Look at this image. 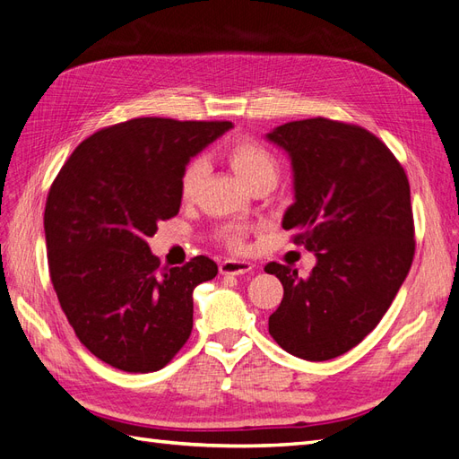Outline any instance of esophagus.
<instances>
[{"mask_svg": "<svg viewBox=\"0 0 459 459\" xmlns=\"http://www.w3.org/2000/svg\"><path fill=\"white\" fill-rule=\"evenodd\" d=\"M253 270L251 262L245 260H233V258H226L220 262V273L221 275H243L247 272Z\"/></svg>", "mask_w": 459, "mask_h": 459, "instance_id": "1", "label": "esophagus"}]
</instances>
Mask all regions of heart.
<instances>
[{
	"mask_svg": "<svg viewBox=\"0 0 459 459\" xmlns=\"http://www.w3.org/2000/svg\"><path fill=\"white\" fill-rule=\"evenodd\" d=\"M224 155L231 164V169L239 174V178L248 187L260 182H275L277 176H280V164H277L273 152L266 145L251 140V137H239V140L228 143ZM204 176V159L193 157L184 164L178 179V191L182 201L189 203L197 197ZM245 238L247 230L238 224H230L218 230V239L230 247L231 251H241V248H245Z\"/></svg>",
	"mask_w": 459,
	"mask_h": 459,
	"instance_id": "1",
	"label": "heart"
}]
</instances>
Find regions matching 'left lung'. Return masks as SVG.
<instances>
[{
    "label": "left lung",
    "mask_w": 459,
    "mask_h": 459,
    "mask_svg": "<svg viewBox=\"0 0 459 459\" xmlns=\"http://www.w3.org/2000/svg\"><path fill=\"white\" fill-rule=\"evenodd\" d=\"M295 172V204L283 228L316 253L312 273L268 262L283 285L270 316L273 341L310 362L349 352L381 322L415 253L410 182L377 135L324 117L277 126Z\"/></svg>",
    "instance_id": "left-lung-1"
}]
</instances>
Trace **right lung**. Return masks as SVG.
<instances>
[{
	"label": "right lung",
	"mask_w": 459,
	"mask_h": 459,
	"mask_svg": "<svg viewBox=\"0 0 459 459\" xmlns=\"http://www.w3.org/2000/svg\"><path fill=\"white\" fill-rule=\"evenodd\" d=\"M230 120L143 117L82 142L53 179L44 230L49 277L78 341L128 373L162 369L193 329V289L216 262L162 266L147 238L179 212L178 179L189 157Z\"/></svg>",
	"instance_id": "add662e5"
}]
</instances>
